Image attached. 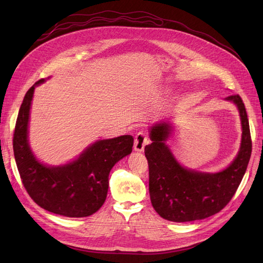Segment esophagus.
<instances>
[{
    "instance_id": "esophagus-1",
    "label": "esophagus",
    "mask_w": 263,
    "mask_h": 263,
    "mask_svg": "<svg viewBox=\"0 0 263 263\" xmlns=\"http://www.w3.org/2000/svg\"><path fill=\"white\" fill-rule=\"evenodd\" d=\"M149 142L148 137L144 133H138L136 135V137H135V142H134V149L135 151H138V153H141V151H144L146 145Z\"/></svg>"
}]
</instances>
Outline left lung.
Here are the masks:
<instances>
[{
	"label": "left lung",
	"instance_id": "1",
	"mask_svg": "<svg viewBox=\"0 0 263 263\" xmlns=\"http://www.w3.org/2000/svg\"><path fill=\"white\" fill-rule=\"evenodd\" d=\"M239 109L242 137L235 160L218 173H202L181 166L165 145L171 126L157 124L150 129L145 147L149 165V194L155 211L166 220L183 222L208 218L230 202L248 166L252 141L246 107L239 94L226 98Z\"/></svg>",
	"mask_w": 263,
	"mask_h": 263
}]
</instances>
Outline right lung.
I'll use <instances>...</instances> for the list:
<instances>
[{
	"label": "right lung",
	"mask_w": 263,
	"mask_h": 263,
	"mask_svg": "<svg viewBox=\"0 0 263 263\" xmlns=\"http://www.w3.org/2000/svg\"><path fill=\"white\" fill-rule=\"evenodd\" d=\"M37 81L26 92L13 136L15 161L33 201L42 209L67 217H86L104 204L108 174L114 164L132 153L134 138L124 135L99 140L86 148L77 160L66 165L47 166L36 160L27 140L29 109Z\"/></svg>",
	"instance_id": "right-lung-1"
}]
</instances>
